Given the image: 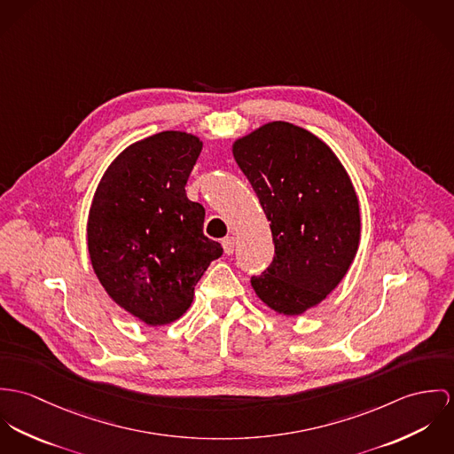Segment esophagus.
Here are the masks:
<instances>
[{"label": "esophagus", "instance_id": "obj_1", "mask_svg": "<svg viewBox=\"0 0 454 454\" xmlns=\"http://www.w3.org/2000/svg\"><path fill=\"white\" fill-rule=\"evenodd\" d=\"M223 249H224V254H228V255H231L233 251H235V239L233 237H226V239H223Z\"/></svg>", "mask_w": 454, "mask_h": 454}]
</instances>
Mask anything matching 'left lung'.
Here are the masks:
<instances>
[{"label":"left lung","mask_w":454,"mask_h":454,"mask_svg":"<svg viewBox=\"0 0 454 454\" xmlns=\"http://www.w3.org/2000/svg\"><path fill=\"white\" fill-rule=\"evenodd\" d=\"M270 221L275 255L251 278L259 300L284 315L318 304L347 275L360 239L352 181L333 150L287 121H271L233 145Z\"/></svg>","instance_id":"left-lung-1"}]
</instances>
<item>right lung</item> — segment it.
<instances>
[{
    "instance_id": "add662e5",
    "label": "right lung",
    "mask_w": 454,
    "mask_h": 454,
    "mask_svg": "<svg viewBox=\"0 0 454 454\" xmlns=\"http://www.w3.org/2000/svg\"><path fill=\"white\" fill-rule=\"evenodd\" d=\"M202 141L167 130L121 153L102 176L89 214L94 271L123 309L148 325L177 320L223 247L203 235V205L186 183Z\"/></svg>"
}]
</instances>
